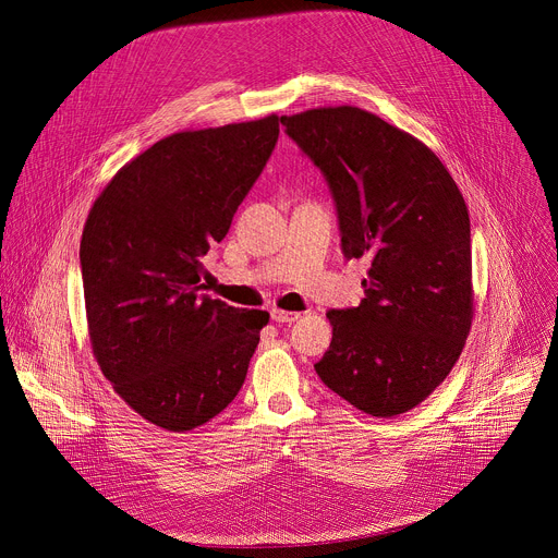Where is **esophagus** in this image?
<instances>
[{"label":"esophagus","instance_id":"obj_1","mask_svg":"<svg viewBox=\"0 0 558 558\" xmlns=\"http://www.w3.org/2000/svg\"><path fill=\"white\" fill-rule=\"evenodd\" d=\"M299 318H301V312H284L278 307L271 310V320H276V324H294Z\"/></svg>","mask_w":558,"mask_h":558}]
</instances>
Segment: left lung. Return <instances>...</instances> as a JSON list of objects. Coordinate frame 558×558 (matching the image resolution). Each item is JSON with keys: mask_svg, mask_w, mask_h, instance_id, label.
<instances>
[{"mask_svg": "<svg viewBox=\"0 0 558 558\" xmlns=\"http://www.w3.org/2000/svg\"><path fill=\"white\" fill-rule=\"evenodd\" d=\"M324 171L345 257H371L366 299L328 312L332 341L314 364L360 412L391 418L444 383L473 326V253L465 201L418 137L355 106L280 117Z\"/></svg>", "mask_w": 558, "mask_h": 558, "instance_id": "left-lung-1", "label": "left lung"}]
</instances>
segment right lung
Returning <instances> with one entry per match:
<instances>
[{
  "instance_id": "1",
  "label": "right lung",
  "mask_w": 558,
  "mask_h": 558,
  "mask_svg": "<svg viewBox=\"0 0 558 558\" xmlns=\"http://www.w3.org/2000/svg\"><path fill=\"white\" fill-rule=\"evenodd\" d=\"M278 133V114L171 133L117 171L85 219L93 355L114 393L167 432L223 412L269 324V312L230 307L198 282Z\"/></svg>"
}]
</instances>
